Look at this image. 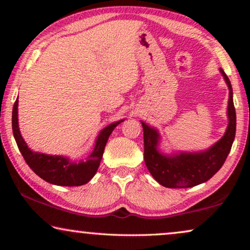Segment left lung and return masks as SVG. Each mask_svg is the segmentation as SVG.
Returning a JSON list of instances; mask_svg holds the SVG:
<instances>
[{"mask_svg":"<svg viewBox=\"0 0 250 250\" xmlns=\"http://www.w3.org/2000/svg\"><path fill=\"white\" fill-rule=\"evenodd\" d=\"M229 88L228 124L224 137L209 150L202 153H181L167 156L156 149L159 134L142 122L145 142V162L147 170L161 185L170 188H192L208 181L219 171L229 154L236 133V111L232 101V89L227 75L221 69Z\"/></svg>","mask_w":250,"mask_h":250,"instance_id":"obj_1","label":"left lung"}]
</instances>
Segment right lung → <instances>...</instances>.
I'll return each instance as SVG.
<instances>
[{
  "mask_svg": "<svg viewBox=\"0 0 250 250\" xmlns=\"http://www.w3.org/2000/svg\"><path fill=\"white\" fill-rule=\"evenodd\" d=\"M18 104L19 100L16 99L13 112H12V129H13V134L20 152L34 173L48 183L61 186H79L89 182L98 170L109 135L122 120L108 125L101 131L97 138L92 153L88 156L86 161H80L76 163L64 156L47 155L29 150L19 129Z\"/></svg>",
  "mask_w": 250,
  "mask_h": 250,
  "instance_id": "right-lung-1",
  "label": "right lung"
}]
</instances>
